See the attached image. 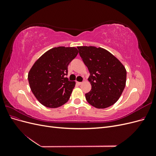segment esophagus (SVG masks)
Here are the masks:
<instances>
[{"mask_svg": "<svg viewBox=\"0 0 156 156\" xmlns=\"http://www.w3.org/2000/svg\"><path fill=\"white\" fill-rule=\"evenodd\" d=\"M77 83L79 84V85H80V84H82V82H77Z\"/></svg>", "mask_w": 156, "mask_h": 156, "instance_id": "esophagus-1", "label": "esophagus"}]
</instances>
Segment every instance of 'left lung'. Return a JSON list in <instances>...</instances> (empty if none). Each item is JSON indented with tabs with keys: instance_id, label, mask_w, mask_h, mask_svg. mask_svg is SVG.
<instances>
[{
	"instance_id": "8db88e82",
	"label": "left lung",
	"mask_w": 156,
	"mask_h": 156,
	"mask_svg": "<svg viewBox=\"0 0 156 156\" xmlns=\"http://www.w3.org/2000/svg\"><path fill=\"white\" fill-rule=\"evenodd\" d=\"M79 53L90 73L91 90L85 94L93 107L105 108L119 100L126 83V69L110 52L94 46L77 47Z\"/></svg>"
}]
</instances>
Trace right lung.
Wrapping results in <instances>:
<instances>
[{
  "mask_svg": "<svg viewBox=\"0 0 156 156\" xmlns=\"http://www.w3.org/2000/svg\"><path fill=\"white\" fill-rule=\"evenodd\" d=\"M77 54L75 48H54L32 66L28 79L33 94L42 105L57 108L69 100L75 83L69 81L66 75L69 64Z\"/></svg>",
  "mask_w": 156,
  "mask_h": 156,
  "instance_id": "1",
  "label": "right lung"
}]
</instances>
